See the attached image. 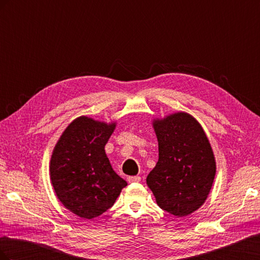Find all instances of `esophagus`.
I'll list each match as a JSON object with an SVG mask.
<instances>
[{
  "label": "esophagus",
  "instance_id": "34e87169",
  "mask_svg": "<svg viewBox=\"0 0 260 260\" xmlns=\"http://www.w3.org/2000/svg\"><path fill=\"white\" fill-rule=\"evenodd\" d=\"M128 181H129L130 183H132V182H140L141 177H139V176H130V177H128Z\"/></svg>",
  "mask_w": 260,
  "mask_h": 260
}]
</instances>
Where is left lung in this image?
I'll list each match as a JSON object with an SVG mask.
<instances>
[{
	"label": "left lung",
	"instance_id": "8db88e82",
	"mask_svg": "<svg viewBox=\"0 0 260 260\" xmlns=\"http://www.w3.org/2000/svg\"><path fill=\"white\" fill-rule=\"evenodd\" d=\"M159 158L146 183L158 206L183 217L199 209L207 199L216 175L209 141L201 124L185 113L155 120Z\"/></svg>",
	"mask_w": 260,
	"mask_h": 260
}]
</instances>
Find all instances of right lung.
I'll use <instances>...</instances> for the list:
<instances>
[{
  "instance_id": "1",
  "label": "right lung",
  "mask_w": 260,
  "mask_h": 260,
  "mask_svg": "<svg viewBox=\"0 0 260 260\" xmlns=\"http://www.w3.org/2000/svg\"><path fill=\"white\" fill-rule=\"evenodd\" d=\"M114 129L115 123L79 117L66 128L53 151L50 171L55 193L62 205L81 218L103 214L127 185L105 154Z\"/></svg>"
}]
</instances>
